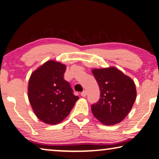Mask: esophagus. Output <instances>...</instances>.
I'll list each match as a JSON object with an SVG mask.
<instances>
[{
    "label": "esophagus",
    "instance_id": "34e87169",
    "mask_svg": "<svg viewBox=\"0 0 159 159\" xmlns=\"http://www.w3.org/2000/svg\"><path fill=\"white\" fill-rule=\"evenodd\" d=\"M80 95H81L82 97H83V98H85V97L87 95V92H86L85 90H84V91H83V92L80 93Z\"/></svg>",
    "mask_w": 159,
    "mask_h": 159
}]
</instances>
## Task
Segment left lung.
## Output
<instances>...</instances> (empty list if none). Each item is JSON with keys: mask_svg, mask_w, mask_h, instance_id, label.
Returning <instances> with one entry per match:
<instances>
[{"mask_svg": "<svg viewBox=\"0 0 159 159\" xmlns=\"http://www.w3.org/2000/svg\"><path fill=\"white\" fill-rule=\"evenodd\" d=\"M100 98L91 106L93 114L102 124L114 125L127 116L136 99L134 80L115 66L93 69Z\"/></svg>", "mask_w": 159, "mask_h": 159, "instance_id": "obj_1", "label": "left lung"}]
</instances>
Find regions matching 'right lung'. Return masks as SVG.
<instances>
[{
    "label": "right lung",
    "instance_id": "1",
    "mask_svg": "<svg viewBox=\"0 0 159 159\" xmlns=\"http://www.w3.org/2000/svg\"><path fill=\"white\" fill-rule=\"evenodd\" d=\"M66 65L48 60L35 70L28 83V98L35 115L46 124L56 125L70 114L79 97L64 79Z\"/></svg>",
    "mask_w": 159,
    "mask_h": 159
}]
</instances>
